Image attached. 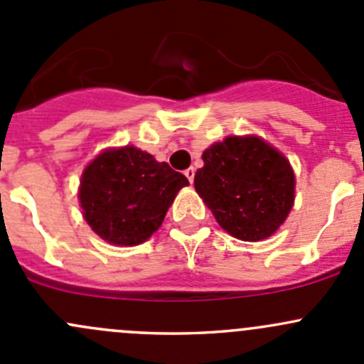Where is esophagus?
Masks as SVG:
<instances>
[{
  "instance_id": "34e87169",
  "label": "esophagus",
  "mask_w": 364,
  "mask_h": 364,
  "mask_svg": "<svg viewBox=\"0 0 364 364\" xmlns=\"http://www.w3.org/2000/svg\"><path fill=\"white\" fill-rule=\"evenodd\" d=\"M185 176H186V178H188V181H190V183H193V178H196V168H193V167L186 168V171H185Z\"/></svg>"
}]
</instances>
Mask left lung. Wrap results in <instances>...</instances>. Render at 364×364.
<instances>
[{
    "label": "left lung",
    "instance_id": "obj_1",
    "mask_svg": "<svg viewBox=\"0 0 364 364\" xmlns=\"http://www.w3.org/2000/svg\"><path fill=\"white\" fill-rule=\"evenodd\" d=\"M196 192L225 232L262 241L287 220L296 199L291 161L259 135H227L203 153Z\"/></svg>",
    "mask_w": 364,
    "mask_h": 364
}]
</instances>
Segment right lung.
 Masks as SVG:
<instances>
[{"label": "right lung", "instance_id": "obj_1", "mask_svg": "<svg viewBox=\"0 0 364 364\" xmlns=\"http://www.w3.org/2000/svg\"><path fill=\"white\" fill-rule=\"evenodd\" d=\"M188 179L148 151L127 144L105 148L84 167L79 204L98 237L114 247H137L164 223Z\"/></svg>", "mask_w": 364, "mask_h": 364}]
</instances>
